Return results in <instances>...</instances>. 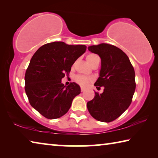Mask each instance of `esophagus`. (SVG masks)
Here are the masks:
<instances>
[{
  "instance_id": "esophagus-1",
  "label": "esophagus",
  "mask_w": 158,
  "mask_h": 158,
  "mask_svg": "<svg viewBox=\"0 0 158 158\" xmlns=\"http://www.w3.org/2000/svg\"><path fill=\"white\" fill-rule=\"evenodd\" d=\"M84 90H85V89H84V88L81 87V92H84Z\"/></svg>"
}]
</instances>
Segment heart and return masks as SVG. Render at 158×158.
<instances>
[{
  "label": "heart",
  "instance_id": "heart-1",
  "mask_svg": "<svg viewBox=\"0 0 158 158\" xmlns=\"http://www.w3.org/2000/svg\"><path fill=\"white\" fill-rule=\"evenodd\" d=\"M98 57V56L94 54V53H90V54H88L86 56V60L88 61V63L90 64L93 60L95 59V58ZM74 80H75V81L77 84L81 85V86H85V85H87L90 81H91V79L84 75H77L75 77Z\"/></svg>",
  "mask_w": 158,
  "mask_h": 158
}]
</instances>
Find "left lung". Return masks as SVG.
<instances>
[{"instance_id": "1", "label": "left lung", "mask_w": 158, "mask_h": 158, "mask_svg": "<svg viewBox=\"0 0 158 158\" xmlns=\"http://www.w3.org/2000/svg\"><path fill=\"white\" fill-rule=\"evenodd\" d=\"M101 58V69L97 89L104 86L101 94L87 102L90 114L99 121L109 123L118 118L132 102L135 93V73L129 58L114 45L102 43L88 47Z\"/></svg>"}]
</instances>
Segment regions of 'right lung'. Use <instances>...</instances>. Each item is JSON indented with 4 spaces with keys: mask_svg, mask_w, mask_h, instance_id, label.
Instances as JSON below:
<instances>
[{
    "mask_svg": "<svg viewBox=\"0 0 158 158\" xmlns=\"http://www.w3.org/2000/svg\"><path fill=\"white\" fill-rule=\"evenodd\" d=\"M85 50V45L53 42L40 47L31 59L25 74L26 93L31 105L47 118L65 115L81 93L76 83L66 86L61 79Z\"/></svg>",
    "mask_w": 158,
    "mask_h": 158,
    "instance_id": "right-lung-1",
    "label": "right lung"
}]
</instances>
